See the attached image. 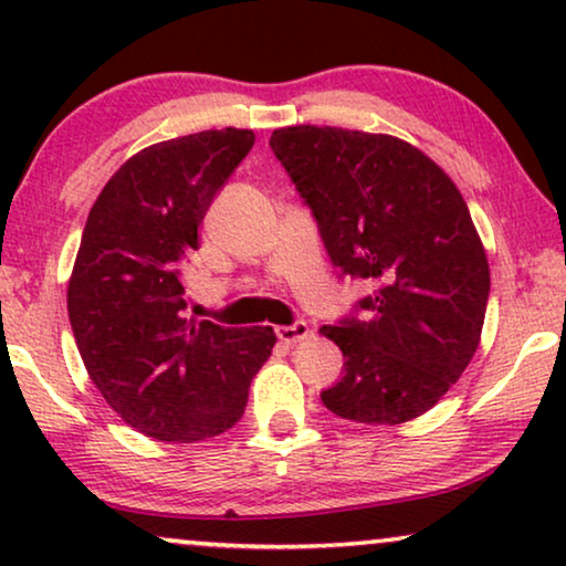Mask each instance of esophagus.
Wrapping results in <instances>:
<instances>
[{"label": "esophagus", "mask_w": 566, "mask_h": 566, "mask_svg": "<svg viewBox=\"0 0 566 566\" xmlns=\"http://www.w3.org/2000/svg\"><path fill=\"white\" fill-rule=\"evenodd\" d=\"M275 335H277V339H281V343L293 345V343H298V339L308 337V324L306 322H293V324H289V327H275Z\"/></svg>", "instance_id": "esophagus-1"}]
</instances>
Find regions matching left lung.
<instances>
[{"mask_svg":"<svg viewBox=\"0 0 566 566\" xmlns=\"http://www.w3.org/2000/svg\"><path fill=\"white\" fill-rule=\"evenodd\" d=\"M270 149L312 208L339 277L374 293L319 329L343 350L329 412L399 424L436 407L474 358L490 265L451 177L412 144L329 126L277 128Z\"/></svg>","mask_w":566,"mask_h":566,"instance_id":"left-lung-1","label":"left lung"}]
</instances>
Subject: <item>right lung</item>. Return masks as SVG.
Here are the masks:
<instances>
[{"label":"right lung","mask_w":566,"mask_h":566,"mask_svg":"<svg viewBox=\"0 0 566 566\" xmlns=\"http://www.w3.org/2000/svg\"><path fill=\"white\" fill-rule=\"evenodd\" d=\"M254 144L223 128L154 144L92 206L69 281V322L92 384L144 436L196 443L244 415L273 327L185 316L182 270L198 227Z\"/></svg>","instance_id":"obj_1"}]
</instances>
